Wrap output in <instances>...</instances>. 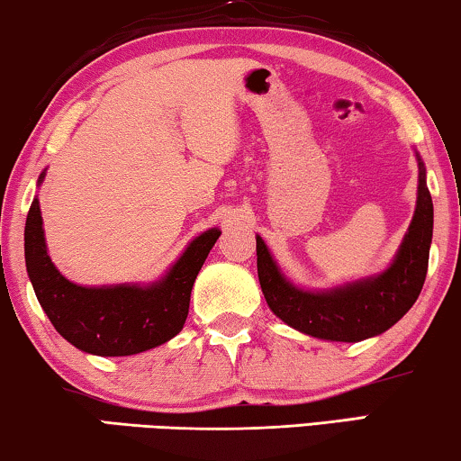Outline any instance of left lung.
I'll return each mask as SVG.
<instances>
[{
	"instance_id": "1",
	"label": "left lung",
	"mask_w": 461,
	"mask_h": 461,
	"mask_svg": "<svg viewBox=\"0 0 461 461\" xmlns=\"http://www.w3.org/2000/svg\"><path fill=\"white\" fill-rule=\"evenodd\" d=\"M418 166L416 214L395 262L375 278L324 293L302 291L280 275L262 237H256L259 285L270 310L283 322L318 339L356 343L380 335L405 316L422 291L432 241V197L420 159Z\"/></svg>"
}]
</instances>
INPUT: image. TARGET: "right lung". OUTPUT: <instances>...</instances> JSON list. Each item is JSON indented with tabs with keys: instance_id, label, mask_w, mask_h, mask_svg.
I'll use <instances>...</instances> for the list:
<instances>
[{
	"instance_id": "1",
	"label": "right lung",
	"mask_w": 461,
	"mask_h": 461,
	"mask_svg": "<svg viewBox=\"0 0 461 461\" xmlns=\"http://www.w3.org/2000/svg\"><path fill=\"white\" fill-rule=\"evenodd\" d=\"M43 176L45 172L39 183ZM218 237V229L199 235L156 285L78 286L51 264L41 210L32 199L24 226V258L32 289L53 329L81 351L116 357L148 351L181 332L193 283Z\"/></svg>"
}]
</instances>
